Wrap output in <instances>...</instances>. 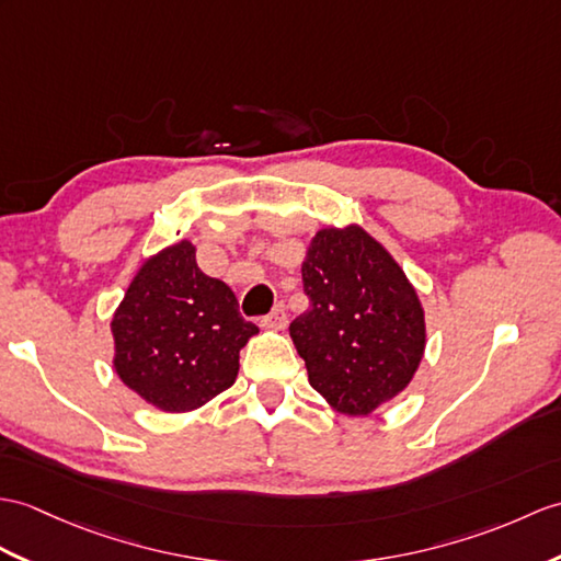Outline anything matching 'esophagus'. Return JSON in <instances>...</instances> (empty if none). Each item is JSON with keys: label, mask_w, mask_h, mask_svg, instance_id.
I'll use <instances>...</instances> for the list:
<instances>
[{"label": "esophagus", "mask_w": 561, "mask_h": 561, "mask_svg": "<svg viewBox=\"0 0 561 561\" xmlns=\"http://www.w3.org/2000/svg\"><path fill=\"white\" fill-rule=\"evenodd\" d=\"M286 322H289V318H286V310L282 304H277L275 308H272L270 316H265L263 320H260V324L267 330H284Z\"/></svg>", "instance_id": "obj_1"}]
</instances>
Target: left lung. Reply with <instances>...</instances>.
Segmentation results:
<instances>
[{"instance_id":"left-lung-1","label":"left lung","mask_w":561,"mask_h":561,"mask_svg":"<svg viewBox=\"0 0 561 561\" xmlns=\"http://www.w3.org/2000/svg\"><path fill=\"white\" fill-rule=\"evenodd\" d=\"M310 308L289 334L310 387L346 415H368L409 387L425 351V312L397 260L348 225L320 229L301 267Z\"/></svg>"}]
</instances>
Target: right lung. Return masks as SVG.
Masks as SVG:
<instances>
[{
	"instance_id": "obj_1",
	"label": "right lung",
	"mask_w": 561,
	"mask_h": 561,
	"mask_svg": "<svg viewBox=\"0 0 561 561\" xmlns=\"http://www.w3.org/2000/svg\"><path fill=\"white\" fill-rule=\"evenodd\" d=\"M114 370L167 413L201 409L237 380L239 351L257 328L225 282L179 241L140 265L112 318Z\"/></svg>"
}]
</instances>
